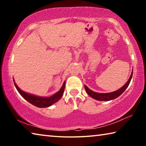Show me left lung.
<instances>
[{"label": "left lung", "mask_w": 146, "mask_h": 146, "mask_svg": "<svg viewBox=\"0 0 146 146\" xmlns=\"http://www.w3.org/2000/svg\"><path fill=\"white\" fill-rule=\"evenodd\" d=\"M132 76H133V71L131 72V74L129 78L128 79L127 82L125 83V84L123 85L122 88L119 89V90H118L115 91H113V92L106 93H97V92H95V91H93L92 90H91L90 89L88 88L86 85H84V88H85L86 91L87 92L88 95H90L91 98H94V99L99 100V101L112 100L119 97L120 95H122V94L124 92V91L126 90L127 88L129 85L131 80L132 78Z\"/></svg>", "instance_id": "obj_1"}]
</instances>
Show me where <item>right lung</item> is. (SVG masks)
<instances>
[{
	"label": "right lung",
	"instance_id": "right-lung-1",
	"mask_svg": "<svg viewBox=\"0 0 146 146\" xmlns=\"http://www.w3.org/2000/svg\"><path fill=\"white\" fill-rule=\"evenodd\" d=\"M14 84L15 86L16 89L18 91V92L20 93L22 97H23L24 99L26 100L28 102L31 103V104L36 106L38 108H47L49 107L51 105H53V104L56 103V102L60 99L62 97L64 91V88H65V84L66 82H64L63 83V85L62 86L61 88L60 89L58 92L54 94L52 96H50V97H40V96H36L33 95V94H30L28 93H26L25 91L21 90L20 89L18 86L16 84V83L15 82V80H13Z\"/></svg>",
	"mask_w": 146,
	"mask_h": 146
}]
</instances>
